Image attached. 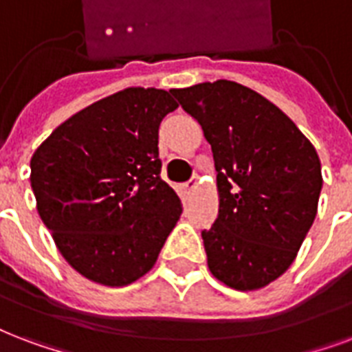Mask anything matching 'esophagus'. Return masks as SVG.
Returning a JSON list of instances; mask_svg holds the SVG:
<instances>
[{
	"instance_id": "obj_1",
	"label": "esophagus",
	"mask_w": 352,
	"mask_h": 352,
	"mask_svg": "<svg viewBox=\"0 0 352 352\" xmlns=\"http://www.w3.org/2000/svg\"><path fill=\"white\" fill-rule=\"evenodd\" d=\"M195 188H197V181H195V179L188 181L186 184H182V195H184V197H190V195L194 194Z\"/></svg>"
}]
</instances>
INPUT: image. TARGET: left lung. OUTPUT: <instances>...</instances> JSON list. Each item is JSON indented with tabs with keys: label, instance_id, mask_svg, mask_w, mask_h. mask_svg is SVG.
I'll return each mask as SVG.
<instances>
[{
	"label": "left lung",
	"instance_id": "8db88e82",
	"mask_svg": "<svg viewBox=\"0 0 352 352\" xmlns=\"http://www.w3.org/2000/svg\"><path fill=\"white\" fill-rule=\"evenodd\" d=\"M170 92L199 122L218 171V219L201 232L208 270L229 288H264L292 265L318 214L316 147L277 104L234 80Z\"/></svg>",
	"mask_w": 352,
	"mask_h": 352
}]
</instances>
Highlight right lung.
<instances>
[{
	"label": "right lung",
	"mask_w": 352,
	"mask_h": 352,
	"mask_svg": "<svg viewBox=\"0 0 352 352\" xmlns=\"http://www.w3.org/2000/svg\"><path fill=\"white\" fill-rule=\"evenodd\" d=\"M177 107L160 88H125L60 123L31 157L38 216L92 283L144 277L181 218L158 158V127Z\"/></svg>",
	"instance_id": "add662e5"
}]
</instances>
